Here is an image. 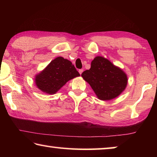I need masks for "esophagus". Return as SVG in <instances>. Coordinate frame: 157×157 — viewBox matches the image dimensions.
<instances>
[{
  "instance_id": "34e87169",
  "label": "esophagus",
  "mask_w": 157,
  "mask_h": 157,
  "mask_svg": "<svg viewBox=\"0 0 157 157\" xmlns=\"http://www.w3.org/2000/svg\"><path fill=\"white\" fill-rule=\"evenodd\" d=\"M83 71H84L83 69H79V74H80V75H81V74L82 73V72H83Z\"/></svg>"
}]
</instances>
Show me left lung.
<instances>
[{
	"label": "left lung",
	"instance_id": "8db88e82",
	"mask_svg": "<svg viewBox=\"0 0 157 157\" xmlns=\"http://www.w3.org/2000/svg\"><path fill=\"white\" fill-rule=\"evenodd\" d=\"M101 100H110L118 97L127 84L126 73L106 58L98 56L91 62V68L82 73Z\"/></svg>",
	"mask_w": 157,
	"mask_h": 157
}]
</instances>
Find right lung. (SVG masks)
I'll use <instances>...</instances> for the list:
<instances>
[{"mask_svg":"<svg viewBox=\"0 0 157 157\" xmlns=\"http://www.w3.org/2000/svg\"><path fill=\"white\" fill-rule=\"evenodd\" d=\"M79 75L71 62L58 57L35 76V84L41 91L55 94L68 81Z\"/></svg>","mask_w":157,"mask_h":157,"instance_id":"1","label":"right lung"}]
</instances>
